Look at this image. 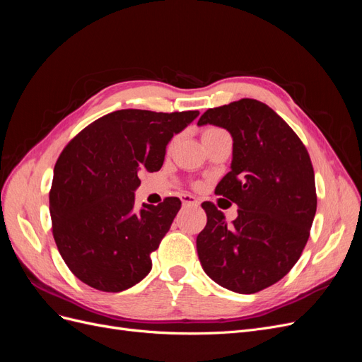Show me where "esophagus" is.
Here are the masks:
<instances>
[{
    "label": "esophagus",
    "instance_id": "obj_1",
    "mask_svg": "<svg viewBox=\"0 0 362 362\" xmlns=\"http://www.w3.org/2000/svg\"><path fill=\"white\" fill-rule=\"evenodd\" d=\"M181 201L184 205H192V206H198L199 205V201L194 198V196L192 194H182L181 196Z\"/></svg>",
    "mask_w": 362,
    "mask_h": 362
}]
</instances>
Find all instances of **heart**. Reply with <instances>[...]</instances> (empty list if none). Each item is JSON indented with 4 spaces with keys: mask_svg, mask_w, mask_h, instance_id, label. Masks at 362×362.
I'll return each instance as SVG.
<instances>
[{
    "mask_svg": "<svg viewBox=\"0 0 362 362\" xmlns=\"http://www.w3.org/2000/svg\"><path fill=\"white\" fill-rule=\"evenodd\" d=\"M218 133H223V129L216 128V127H208V128H205V129L202 131V140H204V139H208V137H213V136H216V134H218Z\"/></svg>",
    "mask_w": 362,
    "mask_h": 362,
    "instance_id": "obj_1",
    "label": "heart"
}]
</instances>
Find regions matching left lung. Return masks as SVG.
<instances>
[{
    "label": "left lung",
    "instance_id": "obj_1",
    "mask_svg": "<svg viewBox=\"0 0 362 362\" xmlns=\"http://www.w3.org/2000/svg\"><path fill=\"white\" fill-rule=\"evenodd\" d=\"M233 136V163L216 194L237 204L226 223L202 202L206 225L196 238L199 261L218 286L252 294L282 279L300 258L317 210L314 169L302 140L264 103L243 98L208 108L198 125Z\"/></svg>",
    "mask_w": 362,
    "mask_h": 362
}]
</instances>
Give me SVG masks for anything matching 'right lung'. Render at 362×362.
Returning a JSON list of instances; mask_svg holds the SVG:
<instances>
[{"mask_svg": "<svg viewBox=\"0 0 362 362\" xmlns=\"http://www.w3.org/2000/svg\"><path fill=\"white\" fill-rule=\"evenodd\" d=\"M198 110L108 113L64 146L49 192L52 235L63 261L87 286L119 293L152 269L157 250L180 211L178 198L134 210L139 172H157L166 146Z\"/></svg>", "mask_w": 362, "mask_h": 362, "instance_id": "right-lung-1", "label": "right lung"}]
</instances>
